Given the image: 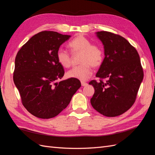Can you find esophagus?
I'll use <instances>...</instances> for the list:
<instances>
[{
    "label": "esophagus",
    "instance_id": "1",
    "mask_svg": "<svg viewBox=\"0 0 155 155\" xmlns=\"http://www.w3.org/2000/svg\"><path fill=\"white\" fill-rule=\"evenodd\" d=\"M81 85L83 86V87H85V86H87L88 84H87V83H86V82H84V81H81Z\"/></svg>",
    "mask_w": 155,
    "mask_h": 155
}]
</instances>
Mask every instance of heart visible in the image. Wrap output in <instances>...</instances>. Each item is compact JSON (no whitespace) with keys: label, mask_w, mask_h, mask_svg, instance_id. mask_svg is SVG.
Returning <instances> with one entry per match:
<instances>
[{"label":"heart","mask_w":155,"mask_h":155,"mask_svg":"<svg viewBox=\"0 0 155 155\" xmlns=\"http://www.w3.org/2000/svg\"><path fill=\"white\" fill-rule=\"evenodd\" d=\"M73 54L81 53L79 59L80 65L74 67L67 72V76L81 81H85L91 76L94 68L99 67L104 61V51L100 46L92 45L91 41L82 35L74 38L68 44ZM59 63L64 68L71 67L72 55L68 51L60 48L57 51Z\"/></svg>","instance_id":"obj_1"}]
</instances>
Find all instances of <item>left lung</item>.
<instances>
[{"label": "left lung", "mask_w": 155, "mask_h": 155, "mask_svg": "<svg viewBox=\"0 0 155 155\" xmlns=\"http://www.w3.org/2000/svg\"><path fill=\"white\" fill-rule=\"evenodd\" d=\"M96 34L105 54L96 76L107 80L89 83L95 90L91 103L100 114L115 117L134 104L143 78V68L138 51L124 37L105 31Z\"/></svg>", "instance_id": "8db88e82"}]
</instances>
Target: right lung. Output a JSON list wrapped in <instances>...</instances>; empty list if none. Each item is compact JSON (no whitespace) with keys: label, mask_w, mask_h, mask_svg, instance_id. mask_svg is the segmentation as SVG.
<instances>
[{"label":"right lung","mask_w":155,"mask_h":155,"mask_svg":"<svg viewBox=\"0 0 155 155\" xmlns=\"http://www.w3.org/2000/svg\"><path fill=\"white\" fill-rule=\"evenodd\" d=\"M70 37L53 31H41L31 37L16 55L14 83L22 105L37 118L49 119L58 115L81 86L74 78L58 82L64 70L56 54Z\"/></svg>","instance_id":"obj_1"}]
</instances>
